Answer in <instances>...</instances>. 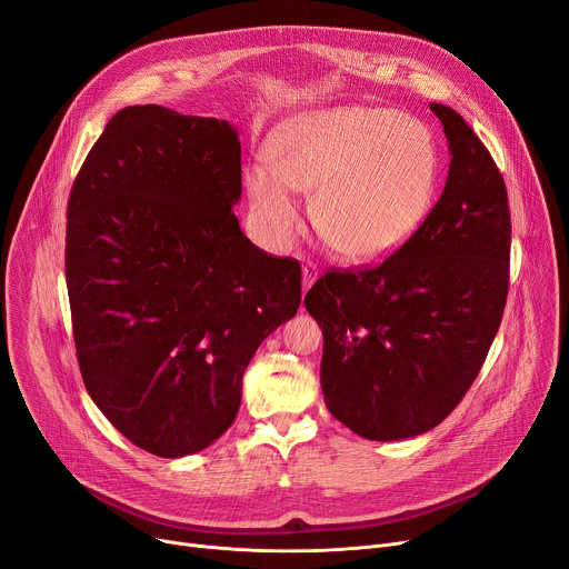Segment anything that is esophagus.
<instances>
[{
	"instance_id": "obj_1",
	"label": "esophagus",
	"mask_w": 569,
	"mask_h": 569,
	"mask_svg": "<svg viewBox=\"0 0 569 569\" xmlns=\"http://www.w3.org/2000/svg\"><path fill=\"white\" fill-rule=\"evenodd\" d=\"M316 279H318V264L311 262V260H307V262L302 264V288L309 290Z\"/></svg>"
}]
</instances>
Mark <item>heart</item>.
<instances>
[{
	"instance_id": "b5f03b06",
	"label": "heart",
	"mask_w": 569,
	"mask_h": 569,
	"mask_svg": "<svg viewBox=\"0 0 569 569\" xmlns=\"http://www.w3.org/2000/svg\"><path fill=\"white\" fill-rule=\"evenodd\" d=\"M267 159L247 168V189L277 244L302 228L297 191L316 193L318 230L350 260L395 253L433 207V138L422 122L395 110L341 106L297 114L267 138Z\"/></svg>"
}]
</instances>
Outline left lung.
<instances>
[{"instance_id":"1","label":"left lung","mask_w":569,"mask_h":569,"mask_svg":"<svg viewBox=\"0 0 569 569\" xmlns=\"http://www.w3.org/2000/svg\"><path fill=\"white\" fill-rule=\"evenodd\" d=\"M431 110L452 161L427 221L380 264L332 269L305 297L325 339V406L367 440L420 436L459 406L510 288L502 174L457 110Z\"/></svg>"}]
</instances>
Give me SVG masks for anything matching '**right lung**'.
<instances>
[{
    "mask_svg": "<svg viewBox=\"0 0 569 569\" xmlns=\"http://www.w3.org/2000/svg\"><path fill=\"white\" fill-rule=\"evenodd\" d=\"M242 144L226 119L129 106L67 207L84 387L140 450L177 459L234 422L253 352L302 302V269L239 228Z\"/></svg>",
    "mask_w": 569,
    "mask_h": 569,
    "instance_id": "right-lung-1",
    "label": "right lung"
}]
</instances>
